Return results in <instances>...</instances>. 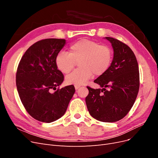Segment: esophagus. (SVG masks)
I'll return each mask as SVG.
<instances>
[{"label":"esophagus","mask_w":158,"mask_h":158,"mask_svg":"<svg viewBox=\"0 0 158 158\" xmlns=\"http://www.w3.org/2000/svg\"><path fill=\"white\" fill-rule=\"evenodd\" d=\"M80 85H74V88H75V89H79V88H80Z\"/></svg>","instance_id":"1"}]
</instances>
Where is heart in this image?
Masks as SVG:
<instances>
[{
  "label": "heart",
  "instance_id": "heart-1",
  "mask_svg": "<svg viewBox=\"0 0 158 158\" xmlns=\"http://www.w3.org/2000/svg\"><path fill=\"white\" fill-rule=\"evenodd\" d=\"M113 58L111 49L98 42L81 40L70 46L69 52L61 51L56 56L55 63L61 73L67 74L73 69L76 62L80 68L66 77L69 84L83 85L92 77L100 76L109 69Z\"/></svg>",
  "mask_w": 158,
  "mask_h": 158
}]
</instances>
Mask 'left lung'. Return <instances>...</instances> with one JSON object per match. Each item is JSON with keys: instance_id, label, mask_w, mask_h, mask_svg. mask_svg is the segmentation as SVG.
I'll return each instance as SVG.
<instances>
[{"instance_id": "8db88e82", "label": "left lung", "mask_w": 158, "mask_h": 158, "mask_svg": "<svg viewBox=\"0 0 158 158\" xmlns=\"http://www.w3.org/2000/svg\"><path fill=\"white\" fill-rule=\"evenodd\" d=\"M105 39L111 44L113 59L106 73L94 80L101 88L87 87L85 103L92 117L113 123L125 117L135 103L139 90V69L130 47L113 37Z\"/></svg>"}]
</instances>
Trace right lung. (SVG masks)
Wrapping results in <instances>:
<instances>
[{"label":"right lung","mask_w":158,"mask_h":158,"mask_svg":"<svg viewBox=\"0 0 158 158\" xmlns=\"http://www.w3.org/2000/svg\"><path fill=\"white\" fill-rule=\"evenodd\" d=\"M66 44L63 39H45L29 47L19 63L16 87L27 113L36 120L52 123L63 117L75 92L73 85L55 90L64 76L56 56Z\"/></svg>","instance_id":"add662e5"}]
</instances>
